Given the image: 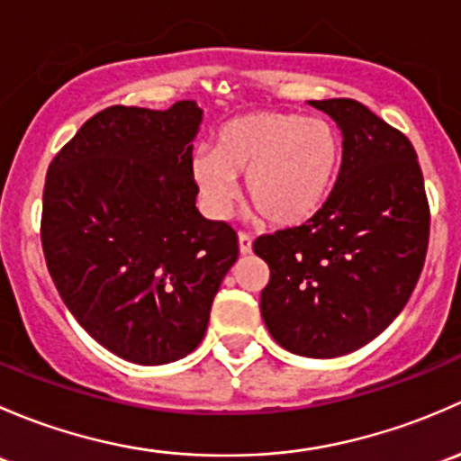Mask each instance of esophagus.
<instances>
[{
	"mask_svg": "<svg viewBox=\"0 0 461 461\" xmlns=\"http://www.w3.org/2000/svg\"><path fill=\"white\" fill-rule=\"evenodd\" d=\"M240 250L241 255H249L253 250V237L249 232H240Z\"/></svg>",
	"mask_w": 461,
	"mask_h": 461,
	"instance_id": "esophagus-1",
	"label": "esophagus"
}]
</instances>
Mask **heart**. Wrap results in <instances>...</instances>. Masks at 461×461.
Here are the masks:
<instances>
[{
	"instance_id": "obj_1",
	"label": "heart",
	"mask_w": 461,
	"mask_h": 461,
	"mask_svg": "<svg viewBox=\"0 0 461 461\" xmlns=\"http://www.w3.org/2000/svg\"><path fill=\"white\" fill-rule=\"evenodd\" d=\"M341 137L321 117L250 113L217 131L215 146L193 159V175L208 211L226 217L246 177V197L268 224L295 226L315 215L333 191Z\"/></svg>"
}]
</instances>
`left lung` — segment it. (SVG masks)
Listing matches in <instances>:
<instances>
[{
  "instance_id": "1",
  "label": "left lung",
  "mask_w": 461,
  "mask_h": 461,
  "mask_svg": "<svg viewBox=\"0 0 461 461\" xmlns=\"http://www.w3.org/2000/svg\"><path fill=\"white\" fill-rule=\"evenodd\" d=\"M344 135L335 188L302 226L255 240L268 264L262 317L279 346L339 357L375 339L406 306L429 250L430 208L402 131L355 99L311 102Z\"/></svg>"
}]
</instances>
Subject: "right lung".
I'll return each instance as SVG.
<instances>
[{
    "label": "right lung",
    "instance_id": "1",
    "mask_svg": "<svg viewBox=\"0 0 461 461\" xmlns=\"http://www.w3.org/2000/svg\"><path fill=\"white\" fill-rule=\"evenodd\" d=\"M195 102L99 111L49 166L41 246L57 291L104 348L155 366L193 353L237 232L202 217Z\"/></svg>",
    "mask_w": 461,
    "mask_h": 461
}]
</instances>
